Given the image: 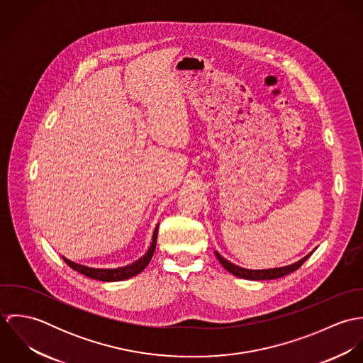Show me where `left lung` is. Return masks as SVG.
Masks as SVG:
<instances>
[{
  "label": "left lung",
  "mask_w": 363,
  "mask_h": 363,
  "mask_svg": "<svg viewBox=\"0 0 363 363\" xmlns=\"http://www.w3.org/2000/svg\"><path fill=\"white\" fill-rule=\"evenodd\" d=\"M313 253V252H311ZM308 255L306 257H303L302 259H299L298 262L295 264H291V265H286V267H279V268H269V269H246V268H242L239 265H235L233 262L228 261L225 257H222L219 253L215 252V256L216 259H219V262L223 265V268H226L230 274L239 277V278H243V279H250V281H262V279H277V278H281V277H285L294 271H296L306 259H309L311 256Z\"/></svg>",
  "instance_id": "left-lung-1"
}]
</instances>
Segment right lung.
I'll use <instances>...</instances> for the list:
<instances>
[{"mask_svg":"<svg viewBox=\"0 0 363 363\" xmlns=\"http://www.w3.org/2000/svg\"><path fill=\"white\" fill-rule=\"evenodd\" d=\"M156 239H157V228L154 230V236H152V243L151 247L148 249V252L141 257L137 259L135 262L121 267V268H113V269H102V268H91V267H85L77 262H72L65 257L62 259L65 261L67 265H69L72 269L86 275L88 278L92 279H98V281H104V282H116V281H123V279H128L140 272H143L145 269V267L150 264V261L154 256L156 247Z\"/></svg>","mask_w":363,"mask_h":363,"instance_id":"1","label":"right lung"}]
</instances>
